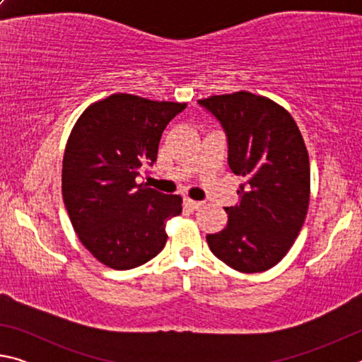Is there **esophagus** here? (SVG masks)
I'll use <instances>...</instances> for the list:
<instances>
[{
	"instance_id": "1",
	"label": "esophagus",
	"mask_w": 362,
	"mask_h": 362,
	"mask_svg": "<svg viewBox=\"0 0 362 362\" xmlns=\"http://www.w3.org/2000/svg\"><path fill=\"white\" fill-rule=\"evenodd\" d=\"M185 204H187V207H189V209H192V211H198L199 207L204 206L203 201H193V199H187Z\"/></svg>"
}]
</instances>
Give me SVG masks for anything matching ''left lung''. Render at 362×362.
Here are the masks:
<instances>
[{
	"mask_svg": "<svg viewBox=\"0 0 362 362\" xmlns=\"http://www.w3.org/2000/svg\"><path fill=\"white\" fill-rule=\"evenodd\" d=\"M220 121L228 166L243 177L228 223L206 240L212 254L241 273H260L289 252L310 204V159L297 122L267 97L240 93L198 100Z\"/></svg>",
	"mask_w": 362,
	"mask_h": 362,
	"instance_id": "8db88e82",
	"label": "left lung"
}]
</instances>
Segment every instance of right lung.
I'll return each instance as SVG.
<instances>
[{
  "label": "right lung",
  "instance_id": "obj_1",
  "mask_svg": "<svg viewBox=\"0 0 362 362\" xmlns=\"http://www.w3.org/2000/svg\"><path fill=\"white\" fill-rule=\"evenodd\" d=\"M185 107L112 94L73 126L62 166L64 203L79 241L103 265L136 268L166 244V222L182 212V198L136 179L156 161L163 131Z\"/></svg>",
  "mask_w": 362,
  "mask_h": 362
}]
</instances>
